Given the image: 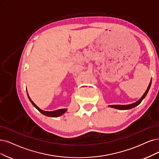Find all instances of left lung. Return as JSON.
<instances>
[{"instance_id": "left-lung-1", "label": "left lung", "mask_w": 159, "mask_h": 159, "mask_svg": "<svg viewBox=\"0 0 159 159\" xmlns=\"http://www.w3.org/2000/svg\"><path fill=\"white\" fill-rule=\"evenodd\" d=\"M151 84V81L150 82V83H149V84L148 87V89H147L145 92L143 93V95L142 96V97L141 98L139 99V100L137 101L136 103H132V104H130V105H110V107H113V108H115V109H120V110H126V109H132L134 107L137 106V105H138L141 102H142V100L144 99L145 96L147 95V93H148V91L150 89Z\"/></svg>"}]
</instances>
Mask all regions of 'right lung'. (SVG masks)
I'll use <instances>...</instances> for the list:
<instances>
[{"label": "right lung", "instance_id": "add662e5", "mask_svg": "<svg viewBox=\"0 0 159 159\" xmlns=\"http://www.w3.org/2000/svg\"><path fill=\"white\" fill-rule=\"evenodd\" d=\"M27 96H28V98L29 99V100H30V102H31V103L33 104V106L36 108L39 111H40V112L43 114L45 116H52V117H57V116H61V115H63V113H65L67 111V109H58V110H56V111H43L42 109H39L36 105H35L33 102L31 100V98H29L28 93H27Z\"/></svg>", "mask_w": 159, "mask_h": 159}]
</instances>
